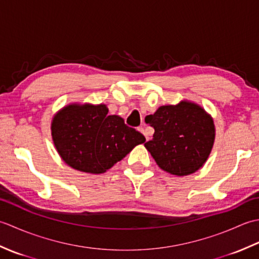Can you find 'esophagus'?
<instances>
[{
    "label": "esophagus",
    "instance_id": "obj_1",
    "mask_svg": "<svg viewBox=\"0 0 259 259\" xmlns=\"http://www.w3.org/2000/svg\"><path fill=\"white\" fill-rule=\"evenodd\" d=\"M139 131H140L141 134H144V135H145V137H146V139H147V140L149 139V135H148V133L146 131V129L144 128V126H140V128H139Z\"/></svg>",
    "mask_w": 259,
    "mask_h": 259
}]
</instances>
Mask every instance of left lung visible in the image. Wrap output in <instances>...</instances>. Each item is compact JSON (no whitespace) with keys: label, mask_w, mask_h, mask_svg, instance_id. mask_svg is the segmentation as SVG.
<instances>
[{"label":"left lung","mask_w":259,"mask_h":259,"mask_svg":"<svg viewBox=\"0 0 259 259\" xmlns=\"http://www.w3.org/2000/svg\"><path fill=\"white\" fill-rule=\"evenodd\" d=\"M145 121L155 129L152 140L145 147L163 171L188 176L200 169L210 155L213 120L198 104L181 101L176 106H161Z\"/></svg>","instance_id":"obj_1"}]
</instances>
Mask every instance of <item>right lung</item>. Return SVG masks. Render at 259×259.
Wrapping results in <instances>:
<instances>
[{
    "instance_id": "add662e5",
    "label": "right lung",
    "mask_w": 259,
    "mask_h": 259,
    "mask_svg": "<svg viewBox=\"0 0 259 259\" xmlns=\"http://www.w3.org/2000/svg\"><path fill=\"white\" fill-rule=\"evenodd\" d=\"M108 112L106 104L73 103L54 115L52 139L68 166L103 174L146 141L144 135L126 125L122 118Z\"/></svg>"
}]
</instances>
